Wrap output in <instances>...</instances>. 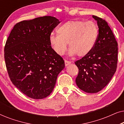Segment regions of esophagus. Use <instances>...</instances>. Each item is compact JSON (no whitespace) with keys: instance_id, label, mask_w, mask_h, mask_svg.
<instances>
[{"instance_id":"esophagus-1","label":"esophagus","mask_w":124,"mask_h":124,"mask_svg":"<svg viewBox=\"0 0 124 124\" xmlns=\"http://www.w3.org/2000/svg\"><path fill=\"white\" fill-rule=\"evenodd\" d=\"M64 62H65V66L68 65L69 64L71 63V62H70V61H68L67 60H65V61H64Z\"/></svg>"}]
</instances>
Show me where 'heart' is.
I'll list each match as a JSON object with an SVG mask.
<instances>
[{"mask_svg":"<svg viewBox=\"0 0 124 124\" xmlns=\"http://www.w3.org/2000/svg\"><path fill=\"white\" fill-rule=\"evenodd\" d=\"M57 34H52L50 43L54 51L62 55L69 44V53L84 57L91 52L97 41L99 29L94 22L71 20L64 23L57 30Z\"/></svg>","mask_w":124,"mask_h":124,"instance_id":"heart-1","label":"heart"}]
</instances>
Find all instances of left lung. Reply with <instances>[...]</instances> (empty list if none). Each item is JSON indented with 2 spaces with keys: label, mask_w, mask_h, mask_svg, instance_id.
<instances>
[{
  "label": "left lung",
  "mask_w": 124,
  "mask_h": 124,
  "mask_svg": "<svg viewBox=\"0 0 124 124\" xmlns=\"http://www.w3.org/2000/svg\"><path fill=\"white\" fill-rule=\"evenodd\" d=\"M99 28L95 45L87 55L77 60L78 68L76 82L79 89L96 93L107 86L116 70L118 47L112 31L104 20L93 16Z\"/></svg>",
  "instance_id": "1"
}]
</instances>
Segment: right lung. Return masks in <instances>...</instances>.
<instances>
[{
    "label": "right lung",
    "instance_id": "add662e5",
    "mask_svg": "<svg viewBox=\"0 0 124 124\" xmlns=\"http://www.w3.org/2000/svg\"><path fill=\"white\" fill-rule=\"evenodd\" d=\"M60 22L43 16L17 23L4 47V59L12 84L34 99L48 96L65 67L63 59L52 48L50 37Z\"/></svg>",
    "mask_w": 124,
    "mask_h": 124
}]
</instances>
